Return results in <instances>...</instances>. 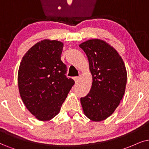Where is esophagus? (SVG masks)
<instances>
[{"label": "esophagus", "mask_w": 149, "mask_h": 149, "mask_svg": "<svg viewBox=\"0 0 149 149\" xmlns=\"http://www.w3.org/2000/svg\"><path fill=\"white\" fill-rule=\"evenodd\" d=\"M73 80H74L76 83H78L79 80H80V77H74V78H73Z\"/></svg>", "instance_id": "34e87169"}]
</instances>
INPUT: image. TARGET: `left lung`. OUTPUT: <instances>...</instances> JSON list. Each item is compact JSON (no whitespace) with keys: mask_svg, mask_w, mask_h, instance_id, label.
Masks as SVG:
<instances>
[{"mask_svg":"<svg viewBox=\"0 0 149 149\" xmlns=\"http://www.w3.org/2000/svg\"><path fill=\"white\" fill-rule=\"evenodd\" d=\"M79 47L87 56L93 79L89 93L80 98L82 109L88 119L102 121L111 116L124 96L127 79L125 63L102 40L91 39Z\"/></svg>","mask_w":149,"mask_h":149,"instance_id":"8db88e82","label":"left lung"}]
</instances>
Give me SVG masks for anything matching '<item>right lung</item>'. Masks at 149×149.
<instances>
[{"label": "right lung", "mask_w": 149, "mask_h": 149, "mask_svg": "<svg viewBox=\"0 0 149 149\" xmlns=\"http://www.w3.org/2000/svg\"><path fill=\"white\" fill-rule=\"evenodd\" d=\"M63 43L45 39L24 54L18 73V89L29 111L40 121H49L60 112L75 82L66 76L62 62Z\"/></svg>", "instance_id": "obj_1"}]
</instances>
